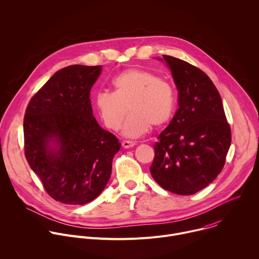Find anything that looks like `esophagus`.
Returning <instances> with one entry per match:
<instances>
[{"label": "esophagus", "mask_w": 259, "mask_h": 259, "mask_svg": "<svg viewBox=\"0 0 259 259\" xmlns=\"http://www.w3.org/2000/svg\"><path fill=\"white\" fill-rule=\"evenodd\" d=\"M135 145V142H132V141H128V140H124L122 142V146L124 148H130V147H133Z\"/></svg>", "instance_id": "obj_1"}]
</instances>
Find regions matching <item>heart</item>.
I'll list each match as a JSON object with an SVG mask.
<instances>
[{
	"instance_id": "heart-1",
	"label": "heart",
	"mask_w": 259,
	"mask_h": 259,
	"mask_svg": "<svg viewBox=\"0 0 259 259\" xmlns=\"http://www.w3.org/2000/svg\"><path fill=\"white\" fill-rule=\"evenodd\" d=\"M113 88V93L102 92L95 101L101 120L112 131L120 130L128 109L131 115L123 134L130 138L146 134L150 127H163L174 114V88L154 73L141 69L125 70L114 78Z\"/></svg>"
}]
</instances>
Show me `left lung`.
Returning a JSON list of instances; mask_svg holds the SVG:
<instances>
[{
  "instance_id": "obj_1",
  "label": "left lung",
  "mask_w": 259,
  "mask_h": 259,
  "mask_svg": "<svg viewBox=\"0 0 259 259\" xmlns=\"http://www.w3.org/2000/svg\"><path fill=\"white\" fill-rule=\"evenodd\" d=\"M162 57L177 86L179 108L153 145L150 173L163 189L192 195L221 173L231 145V128L210 78L183 60Z\"/></svg>"
}]
</instances>
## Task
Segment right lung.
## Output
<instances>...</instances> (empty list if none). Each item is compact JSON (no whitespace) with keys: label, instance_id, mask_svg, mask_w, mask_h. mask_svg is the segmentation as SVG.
<instances>
[{"label":"right lung","instance_id":"add662e5","mask_svg":"<svg viewBox=\"0 0 259 259\" xmlns=\"http://www.w3.org/2000/svg\"><path fill=\"white\" fill-rule=\"evenodd\" d=\"M101 71L102 66L83 65L57 71L25 111V157L47 193L64 204L96 199L110 180L120 150L118 138L93 115L91 90Z\"/></svg>","mask_w":259,"mask_h":259}]
</instances>
